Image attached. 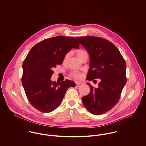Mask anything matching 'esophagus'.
Segmentation results:
<instances>
[{
  "label": "esophagus",
  "instance_id": "obj_1",
  "mask_svg": "<svg viewBox=\"0 0 146 146\" xmlns=\"http://www.w3.org/2000/svg\"><path fill=\"white\" fill-rule=\"evenodd\" d=\"M76 86L77 87H80L81 86V85L82 84V83H81V82H76Z\"/></svg>",
  "mask_w": 146,
  "mask_h": 146
}]
</instances>
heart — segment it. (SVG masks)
Returning <instances> with one entry per match:
<instances>
[{
  "instance_id": "obj_1",
  "label": "heart",
  "mask_w": 146,
  "mask_h": 146,
  "mask_svg": "<svg viewBox=\"0 0 146 146\" xmlns=\"http://www.w3.org/2000/svg\"><path fill=\"white\" fill-rule=\"evenodd\" d=\"M86 54H87V53L84 50H80L77 51V55L79 59L81 58L83 55H84ZM68 58H69V54H66V55L64 56V62H66ZM71 76L76 79H80L82 77V74L78 71L74 70L71 73Z\"/></svg>"
}]
</instances>
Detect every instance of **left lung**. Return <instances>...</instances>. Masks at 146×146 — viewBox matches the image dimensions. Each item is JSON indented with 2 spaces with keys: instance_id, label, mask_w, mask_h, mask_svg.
<instances>
[{
  "instance_id": "1",
  "label": "left lung",
  "mask_w": 146,
  "mask_h": 146,
  "mask_svg": "<svg viewBox=\"0 0 146 146\" xmlns=\"http://www.w3.org/2000/svg\"><path fill=\"white\" fill-rule=\"evenodd\" d=\"M90 55L87 80L100 78L98 88L90 83V93L82 98L84 107L92 114L105 113L116 105L126 84V63L119 50L110 41L98 37H76ZM95 81V80H94Z\"/></svg>"
}]
</instances>
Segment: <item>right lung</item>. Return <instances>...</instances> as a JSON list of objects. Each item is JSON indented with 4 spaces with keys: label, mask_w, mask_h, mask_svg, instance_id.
<instances>
[{
    "label": "right lung",
    "mask_w": 146,
    "mask_h": 146,
    "mask_svg": "<svg viewBox=\"0 0 146 146\" xmlns=\"http://www.w3.org/2000/svg\"><path fill=\"white\" fill-rule=\"evenodd\" d=\"M76 38L56 36L45 39L31 49L22 68V84L26 96L33 106L47 113L56 109L62 102L66 90L75 87L73 81L66 80L52 82V69L62 64L66 54L73 48L79 49Z\"/></svg>",
    "instance_id": "right-lung-1"
}]
</instances>
